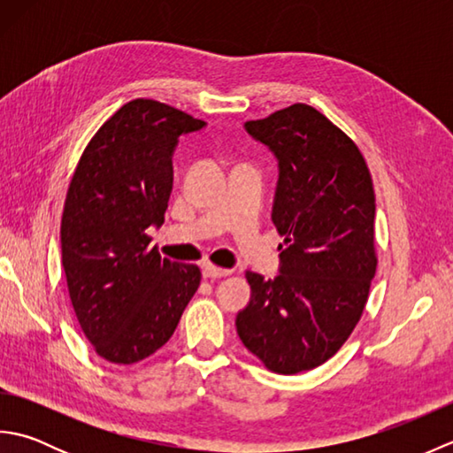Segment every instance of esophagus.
<instances>
[{"label":"esophagus","mask_w":453,"mask_h":453,"mask_svg":"<svg viewBox=\"0 0 453 453\" xmlns=\"http://www.w3.org/2000/svg\"><path fill=\"white\" fill-rule=\"evenodd\" d=\"M227 274H229L227 268H219V266H214L210 263L202 265V276H204V278H224Z\"/></svg>","instance_id":"34e87169"}]
</instances>
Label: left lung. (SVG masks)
Instances as JSON below:
<instances>
[{"instance_id": "left-lung-1", "label": "left lung", "mask_w": 453, "mask_h": 453, "mask_svg": "<svg viewBox=\"0 0 453 453\" xmlns=\"http://www.w3.org/2000/svg\"><path fill=\"white\" fill-rule=\"evenodd\" d=\"M278 161L273 221L280 273L247 271L251 300L237 313L242 342L276 373L313 370L360 321L375 274V195L356 143L310 104L245 122Z\"/></svg>"}]
</instances>
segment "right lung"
<instances>
[{"mask_svg":"<svg viewBox=\"0 0 453 453\" xmlns=\"http://www.w3.org/2000/svg\"><path fill=\"white\" fill-rule=\"evenodd\" d=\"M204 127L169 104L134 99L91 138L67 188V290L81 331L112 364L159 350L200 286V268L161 258L148 229L165 219L179 138Z\"/></svg>","mask_w":453,"mask_h":453,"instance_id":"add662e5","label":"right lung"}]
</instances>
